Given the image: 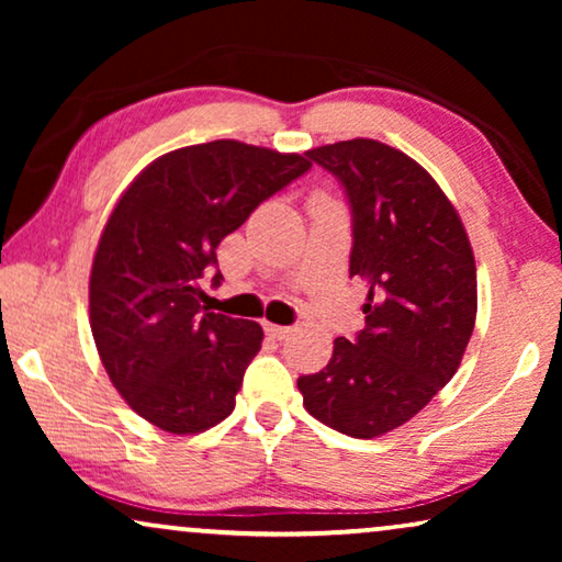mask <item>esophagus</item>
Returning a JSON list of instances; mask_svg holds the SVG:
<instances>
[{
	"label": "esophagus",
	"mask_w": 562,
	"mask_h": 562,
	"mask_svg": "<svg viewBox=\"0 0 562 562\" xmlns=\"http://www.w3.org/2000/svg\"><path fill=\"white\" fill-rule=\"evenodd\" d=\"M266 333L273 337V340H286V337L294 333V329L291 327H281V325H271V322H268L266 325Z\"/></svg>",
	"instance_id": "obj_1"
}]
</instances>
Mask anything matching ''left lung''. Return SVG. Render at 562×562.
I'll return each instance as SVG.
<instances>
[{"label": "left lung", "instance_id": "left-lung-1", "mask_svg": "<svg viewBox=\"0 0 562 562\" xmlns=\"http://www.w3.org/2000/svg\"><path fill=\"white\" fill-rule=\"evenodd\" d=\"M350 204V279L368 286L366 327L337 337L319 373L299 375L306 412L371 440L425 409L473 335L475 260L456 206L406 153L368 137L306 153Z\"/></svg>", "mask_w": 562, "mask_h": 562}]
</instances>
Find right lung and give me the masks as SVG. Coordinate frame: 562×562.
Masks as SVG:
<instances>
[{"label":"right lung","mask_w":562,"mask_h":562,"mask_svg":"<svg viewBox=\"0 0 562 562\" xmlns=\"http://www.w3.org/2000/svg\"><path fill=\"white\" fill-rule=\"evenodd\" d=\"M310 168L306 153L212 140L153 160L120 196L91 266L89 322L114 389L150 425L196 435L233 414L263 329L210 312L202 281L217 245Z\"/></svg>","instance_id":"1"}]
</instances>
